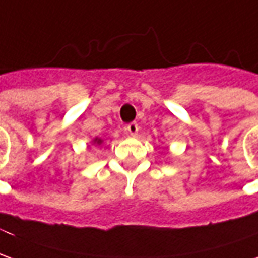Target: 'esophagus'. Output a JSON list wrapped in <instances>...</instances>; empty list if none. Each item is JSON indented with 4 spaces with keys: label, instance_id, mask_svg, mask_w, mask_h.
<instances>
[{
    "label": "esophagus",
    "instance_id": "esophagus-1",
    "mask_svg": "<svg viewBox=\"0 0 258 258\" xmlns=\"http://www.w3.org/2000/svg\"><path fill=\"white\" fill-rule=\"evenodd\" d=\"M127 130V133H128L130 136H137V133H138V124L137 122H130L128 125L125 127Z\"/></svg>",
    "mask_w": 258,
    "mask_h": 258
}]
</instances>
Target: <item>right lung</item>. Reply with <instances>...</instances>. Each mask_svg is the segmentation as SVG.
<instances>
[{"label": "right lung", "instance_id": "right-lung-1", "mask_svg": "<svg viewBox=\"0 0 258 258\" xmlns=\"http://www.w3.org/2000/svg\"><path fill=\"white\" fill-rule=\"evenodd\" d=\"M101 143H103V140H101V138H99V137H96V138L93 140V144H97V145H100Z\"/></svg>", "mask_w": 258, "mask_h": 258}]
</instances>
